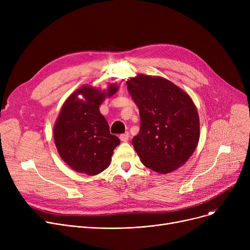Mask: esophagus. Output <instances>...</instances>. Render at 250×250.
Instances as JSON below:
<instances>
[{
  "mask_svg": "<svg viewBox=\"0 0 250 250\" xmlns=\"http://www.w3.org/2000/svg\"><path fill=\"white\" fill-rule=\"evenodd\" d=\"M128 138H129V134H128V133H125V134H122V135L120 136V139H121L123 142H126V141L128 140Z\"/></svg>",
  "mask_w": 250,
  "mask_h": 250,
  "instance_id": "obj_1",
  "label": "esophagus"
}]
</instances>
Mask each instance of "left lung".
Listing matches in <instances>:
<instances>
[{"mask_svg": "<svg viewBox=\"0 0 250 250\" xmlns=\"http://www.w3.org/2000/svg\"><path fill=\"white\" fill-rule=\"evenodd\" d=\"M140 110L141 128L133 146L142 163L161 174L172 172L193 154L200 117L190 96L159 76L137 75L126 81Z\"/></svg>", "mask_w": 250, "mask_h": 250, "instance_id": "1", "label": "left lung"}]
</instances>
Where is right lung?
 Here are the masks:
<instances>
[{
	"label": "right lung",
	"mask_w": 250,
	"mask_h": 250,
	"mask_svg": "<svg viewBox=\"0 0 250 250\" xmlns=\"http://www.w3.org/2000/svg\"><path fill=\"white\" fill-rule=\"evenodd\" d=\"M117 90L115 83L105 90L83 85L62 104L54 126L55 144L61 158L75 171L93 176L109 166L121 141L110 134L99 106Z\"/></svg>",
	"instance_id": "right-lung-1"
}]
</instances>
